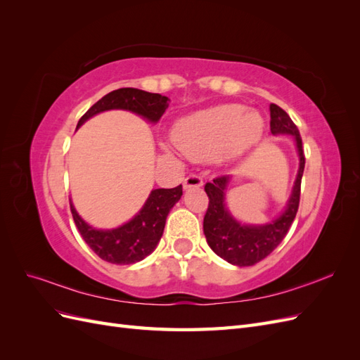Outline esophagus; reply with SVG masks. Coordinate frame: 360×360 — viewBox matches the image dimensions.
<instances>
[{
    "mask_svg": "<svg viewBox=\"0 0 360 360\" xmlns=\"http://www.w3.org/2000/svg\"><path fill=\"white\" fill-rule=\"evenodd\" d=\"M183 186H184V189L201 188L202 186V179L200 176H197V174H191V176H188L186 179H184Z\"/></svg>",
    "mask_w": 360,
    "mask_h": 360,
    "instance_id": "34e87169",
    "label": "esophagus"
}]
</instances>
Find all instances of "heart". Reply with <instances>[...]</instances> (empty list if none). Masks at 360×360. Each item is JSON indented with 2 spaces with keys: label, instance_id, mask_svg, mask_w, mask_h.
<instances>
[{
  "label": "heart",
  "instance_id": "heart-1",
  "mask_svg": "<svg viewBox=\"0 0 360 360\" xmlns=\"http://www.w3.org/2000/svg\"><path fill=\"white\" fill-rule=\"evenodd\" d=\"M264 120L242 105H219L180 118L172 139L184 156L209 160L238 155L261 138Z\"/></svg>",
  "mask_w": 360,
  "mask_h": 360
}]
</instances>
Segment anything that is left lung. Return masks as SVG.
<instances>
[{
    "label": "left lung",
    "mask_w": 360,
    "mask_h": 360,
    "mask_svg": "<svg viewBox=\"0 0 360 360\" xmlns=\"http://www.w3.org/2000/svg\"><path fill=\"white\" fill-rule=\"evenodd\" d=\"M270 130L274 135H292L300 159L291 197L284 213L278 219L266 225H242L237 222L225 207V191L230 176L216 177L212 183H205L204 186L207 197H209V207H207L202 224L207 243L216 255L238 267L254 266L258 261L264 259L284 240L299 210L300 183L304 169V153L299 129L282 108L271 103Z\"/></svg>",
    "instance_id": "1"
}]
</instances>
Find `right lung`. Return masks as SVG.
<instances>
[{
	"label": "right lung",
	"mask_w": 360,
	"mask_h": 360,
	"mask_svg": "<svg viewBox=\"0 0 360 360\" xmlns=\"http://www.w3.org/2000/svg\"><path fill=\"white\" fill-rule=\"evenodd\" d=\"M169 105L167 96L148 93L138 89H118L103 96L96 102L78 122V127L93 115L110 111L126 110L132 111L148 122L156 123ZM183 195L181 184L172 189L151 191L143 209L127 224L114 230H96L76 213L70 202V212L76 228L81 233L85 243L97 257L112 264H134L144 259L158 246L165 228L167 216Z\"/></svg>",
	"instance_id": "add662e5"
}]
</instances>
